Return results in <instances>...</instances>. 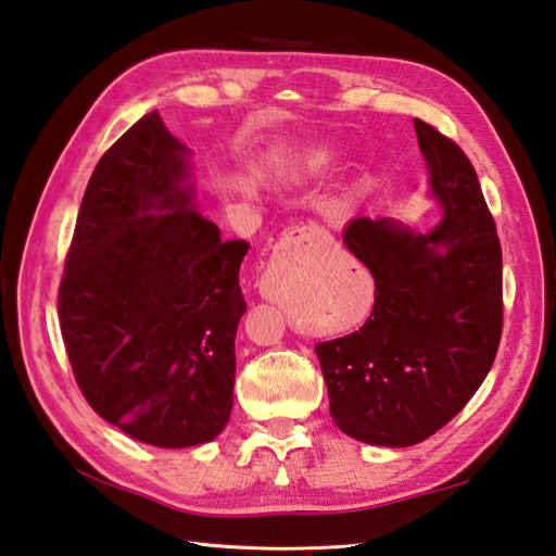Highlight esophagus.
I'll list each match as a JSON object with an SVG mask.
<instances>
[{
  "mask_svg": "<svg viewBox=\"0 0 556 556\" xmlns=\"http://www.w3.org/2000/svg\"><path fill=\"white\" fill-rule=\"evenodd\" d=\"M330 242V236L318 226H294L290 228L286 236L280 238V250H314V247H320Z\"/></svg>",
  "mask_w": 556,
  "mask_h": 556,
  "instance_id": "1",
  "label": "esophagus"
}]
</instances>
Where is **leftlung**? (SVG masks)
<instances>
[{
    "mask_svg": "<svg viewBox=\"0 0 556 556\" xmlns=\"http://www.w3.org/2000/svg\"><path fill=\"white\" fill-rule=\"evenodd\" d=\"M414 128L445 218L428 236L390 218L350 220L342 240L371 270L376 302L359 330L316 344L338 428L382 447L450 424L502 338V247L476 170L430 123Z\"/></svg>",
    "mask_w": 556,
    "mask_h": 556,
    "instance_id": "8db88e82",
    "label": "left lung"
}]
</instances>
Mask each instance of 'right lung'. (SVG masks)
<instances>
[{
	"mask_svg": "<svg viewBox=\"0 0 556 556\" xmlns=\"http://www.w3.org/2000/svg\"><path fill=\"white\" fill-rule=\"evenodd\" d=\"M188 150L142 116L94 166L59 286L83 397L154 447L214 440L232 409L244 240L190 206Z\"/></svg>",
	"mask_w": 556,
	"mask_h": 556,
	"instance_id": "add662e5",
	"label": "right lung"
}]
</instances>
